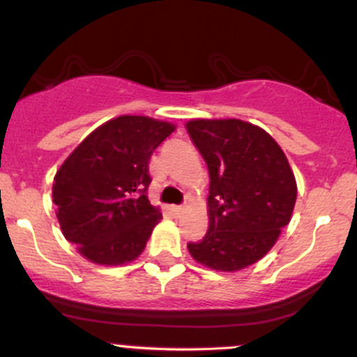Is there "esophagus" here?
Listing matches in <instances>:
<instances>
[{"instance_id":"esophagus-1","label":"esophagus","mask_w":357,"mask_h":357,"mask_svg":"<svg viewBox=\"0 0 357 357\" xmlns=\"http://www.w3.org/2000/svg\"><path fill=\"white\" fill-rule=\"evenodd\" d=\"M171 212L174 213L176 217H179V215H181L183 212H185V207H178V205H172V207H171Z\"/></svg>"}]
</instances>
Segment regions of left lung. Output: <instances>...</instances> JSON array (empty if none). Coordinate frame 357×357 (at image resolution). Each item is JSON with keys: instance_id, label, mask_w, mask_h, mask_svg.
Segmentation results:
<instances>
[{"instance_id": "8db88e82", "label": "left lung", "mask_w": 357, "mask_h": 357, "mask_svg": "<svg viewBox=\"0 0 357 357\" xmlns=\"http://www.w3.org/2000/svg\"><path fill=\"white\" fill-rule=\"evenodd\" d=\"M208 167V229L188 251L204 267L238 272L257 264L291 222L298 185L280 145L243 119H190Z\"/></svg>"}]
</instances>
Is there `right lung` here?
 Returning <instances> with one entry per match:
<instances>
[{"label":"right lung","instance_id":"add662e5","mask_svg":"<svg viewBox=\"0 0 357 357\" xmlns=\"http://www.w3.org/2000/svg\"><path fill=\"white\" fill-rule=\"evenodd\" d=\"M174 130L149 116H118L89 133L56 171L59 227L89 261L118 267L144 253L162 219L145 195L149 160Z\"/></svg>","mask_w":357,"mask_h":357}]
</instances>
